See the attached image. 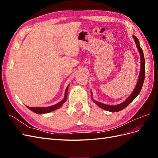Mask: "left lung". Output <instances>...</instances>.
<instances>
[{
	"mask_svg": "<svg viewBox=\"0 0 158 158\" xmlns=\"http://www.w3.org/2000/svg\"><path fill=\"white\" fill-rule=\"evenodd\" d=\"M133 37L135 38V43L136 47L138 48V51L140 52V61H141V66H140V75H139V78H138V80L137 84L136 85V88L135 90L133 91V92L131 94V95L129 96L127 99L126 101L123 102L122 103H120L118 105H117V106H108V105L103 104L102 103H99L98 102L95 101L92 99L94 102L98 105V106L101 107L106 111H111V112H118L120 111L121 110L125 109L126 107H127L129 104H130L134 99H135V98L137 96V95L140 94L141 89L142 88V85L143 83H144V78H145V59H144V53H143V51L142 48L140 47V43L139 41H138V38L134 35Z\"/></svg>",
	"mask_w": 158,
	"mask_h": 158,
	"instance_id": "obj_1",
	"label": "left lung"
}]
</instances>
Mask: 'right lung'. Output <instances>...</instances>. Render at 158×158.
<instances>
[{
  "mask_svg": "<svg viewBox=\"0 0 158 158\" xmlns=\"http://www.w3.org/2000/svg\"><path fill=\"white\" fill-rule=\"evenodd\" d=\"M68 89H69V85L67 86L66 89L65 91V94H64V98L63 100H61V101L56 103L54 106H52L50 107H27L30 109L31 111H33L34 113H37V114H43V113H49L51 111H53L55 110L59 109V107H60L62 106V105H63L66 100V98H67V92H68Z\"/></svg>",
  "mask_w": 158,
  "mask_h": 158,
  "instance_id": "add662e5",
  "label": "right lung"
}]
</instances>
